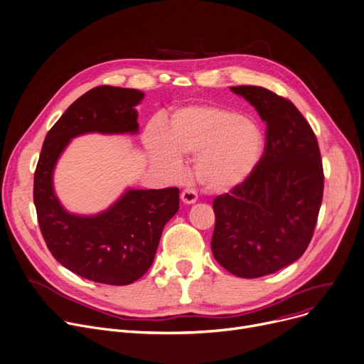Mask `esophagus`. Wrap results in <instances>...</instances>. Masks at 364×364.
I'll use <instances>...</instances> for the list:
<instances>
[{"label":"esophagus","instance_id":"1","mask_svg":"<svg viewBox=\"0 0 364 364\" xmlns=\"http://www.w3.org/2000/svg\"><path fill=\"white\" fill-rule=\"evenodd\" d=\"M181 200H183V203H186V205L195 203V202L198 200V193H196V190L191 188V187L184 188V190L181 191Z\"/></svg>","mask_w":364,"mask_h":364}]
</instances>
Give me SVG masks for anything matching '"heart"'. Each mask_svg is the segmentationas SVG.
<instances>
[{"label": "heart", "instance_id": "1", "mask_svg": "<svg viewBox=\"0 0 364 364\" xmlns=\"http://www.w3.org/2000/svg\"><path fill=\"white\" fill-rule=\"evenodd\" d=\"M148 149L158 164L178 173L181 155L195 158L196 180L210 193H224L243 184L256 169L264 137L253 119L216 105L177 109L164 132L154 126Z\"/></svg>", "mask_w": 364, "mask_h": 364}]
</instances>
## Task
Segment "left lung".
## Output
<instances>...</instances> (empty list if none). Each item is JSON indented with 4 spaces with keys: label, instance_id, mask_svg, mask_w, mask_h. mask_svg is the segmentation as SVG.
Instances as JSON below:
<instances>
[{
    "label": "left lung",
    "instance_id": "obj_1",
    "mask_svg": "<svg viewBox=\"0 0 364 364\" xmlns=\"http://www.w3.org/2000/svg\"><path fill=\"white\" fill-rule=\"evenodd\" d=\"M266 123L263 155L252 176L212 206L213 257L240 278H260L307 249L323 196L319 144L296 105L260 86H232Z\"/></svg>",
    "mask_w": 364,
    "mask_h": 364
}]
</instances>
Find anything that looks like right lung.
Returning <instances> with one entry per match:
<instances>
[{"label":"right lung","mask_w":364,"mask_h":364,"mask_svg":"<svg viewBox=\"0 0 364 364\" xmlns=\"http://www.w3.org/2000/svg\"><path fill=\"white\" fill-rule=\"evenodd\" d=\"M137 89L98 86L73 102L48 132L36 165L33 202L45 243L76 275L108 285H129L154 263L165 224L180 208V190L129 188L96 215L67 212L55 196V164L73 137L86 133H137Z\"/></svg>","instance_id":"1"}]
</instances>
